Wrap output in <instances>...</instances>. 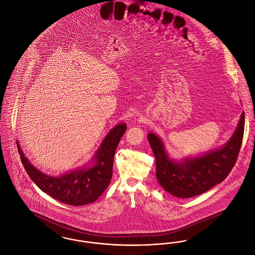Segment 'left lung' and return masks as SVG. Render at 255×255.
Masks as SVG:
<instances>
[{
    "label": "left lung",
    "instance_id": "left-lung-1",
    "mask_svg": "<svg viewBox=\"0 0 255 255\" xmlns=\"http://www.w3.org/2000/svg\"><path fill=\"white\" fill-rule=\"evenodd\" d=\"M244 129L243 112L237 129L226 145L199 158H186L182 162L171 160L162 141L156 134L149 133L148 140L156 158V176L159 184L170 194L186 199L202 194L223 182L236 163Z\"/></svg>",
    "mask_w": 255,
    "mask_h": 255
}]
</instances>
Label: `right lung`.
I'll return each mask as SVG.
<instances>
[{"label":"right lung","instance_id":"add662e5","mask_svg":"<svg viewBox=\"0 0 255 255\" xmlns=\"http://www.w3.org/2000/svg\"><path fill=\"white\" fill-rule=\"evenodd\" d=\"M125 131L124 123L110 131L97 150L94 166L75 170L60 177H50L37 170L24 157L19 142L16 143L24 169L42 191L63 204L84 206L94 203L108 187L113 176L115 153Z\"/></svg>","mask_w":255,"mask_h":255}]
</instances>
